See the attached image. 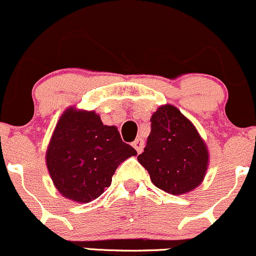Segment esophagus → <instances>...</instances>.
I'll list each match as a JSON object with an SVG mask.
<instances>
[{
  "instance_id": "1",
  "label": "esophagus",
  "mask_w": 256,
  "mask_h": 256,
  "mask_svg": "<svg viewBox=\"0 0 256 256\" xmlns=\"http://www.w3.org/2000/svg\"><path fill=\"white\" fill-rule=\"evenodd\" d=\"M144 140L141 137H137L135 141L132 142V147L137 150V153H141L142 150H144Z\"/></svg>"
}]
</instances>
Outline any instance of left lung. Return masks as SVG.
<instances>
[{
	"mask_svg": "<svg viewBox=\"0 0 256 256\" xmlns=\"http://www.w3.org/2000/svg\"><path fill=\"white\" fill-rule=\"evenodd\" d=\"M153 184L173 195L198 188L208 166L206 144L190 120L176 106L166 104L150 118L146 147L137 157Z\"/></svg>",
	"mask_w": 256,
	"mask_h": 256,
	"instance_id": "obj_1",
	"label": "left lung"
}]
</instances>
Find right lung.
I'll return each mask as SVG.
<instances>
[{"instance_id":"obj_1","label":"right lung","mask_w":256,"mask_h":256,"mask_svg":"<svg viewBox=\"0 0 256 256\" xmlns=\"http://www.w3.org/2000/svg\"><path fill=\"white\" fill-rule=\"evenodd\" d=\"M137 152L94 112L68 108L58 121L46 150V166L61 195L90 202L112 184L121 162Z\"/></svg>"}]
</instances>
